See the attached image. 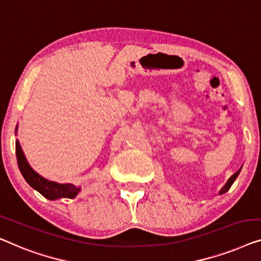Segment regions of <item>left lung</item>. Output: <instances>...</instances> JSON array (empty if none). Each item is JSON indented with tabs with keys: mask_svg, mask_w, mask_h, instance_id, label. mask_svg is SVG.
<instances>
[{
	"mask_svg": "<svg viewBox=\"0 0 261 261\" xmlns=\"http://www.w3.org/2000/svg\"><path fill=\"white\" fill-rule=\"evenodd\" d=\"M240 171H241V168L239 169V170H238V171L236 172V174H234V175H232V176H230V177L228 178V181H227V182H226V185L222 187V188H221V190H220V194H225L226 192H228V189L230 188V187H232V185H233V182H234V181H236V179H237V177H238V175H239V174H240Z\"/></svg>",
	"mask_w": 261,
	"mask_h": 261,
	"instance_id": "left-lung-1",
	"label": "left lung"
}]
</instances>
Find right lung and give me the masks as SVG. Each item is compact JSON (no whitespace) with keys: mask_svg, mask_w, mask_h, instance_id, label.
<instances>
[{"mask_svg":"<svg viewBox=\"0 0 261 261\" xmlns=\"http://www.w3.org/2000/svg\"><path fill=\"white\" fill-rule=\"evenodd\" d=\"M16 157H17V164H19V169L21 171L22 176H23L25 181L32 188L46 197L48 200H58L61 197H67V199H73L78 195L80 192V187H75L71 183H61L48 181V179L43 178L41 175H39L33 168L29 166V163L25 160V156L23 151H22L21 145L19 141H16Z\"/></svg>","mask_w":261,"mask_h":261,"instance_id":"obj_1","label":"right lung"}]
</instances>
